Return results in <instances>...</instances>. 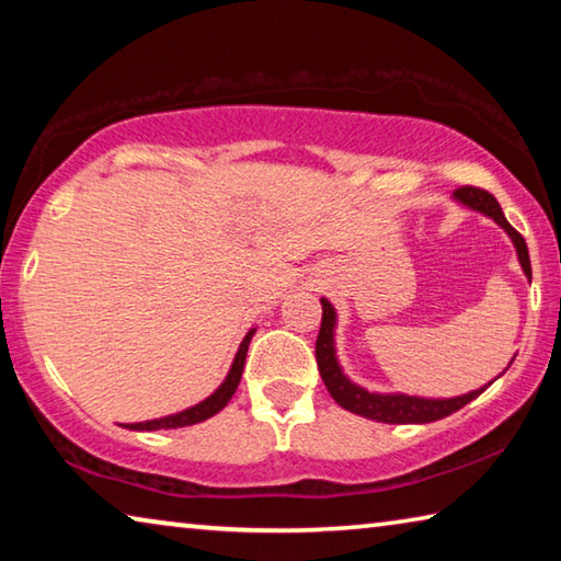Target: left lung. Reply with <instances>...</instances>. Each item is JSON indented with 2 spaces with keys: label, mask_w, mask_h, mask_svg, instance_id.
I'll return each instance as SVG.
<instances>
[{
  "label": "left lung",
  "mask_w": 561,
  "mask_h": 561,
  "mask_svg": "<svg viewBox=\"0 0 561 561\" xmlns=\"http://www.w3.org/2000/svg\"><path fill=\"white\" fill-rule=\"evenodd\" d=\"M455 201L472 207L482 215H488L495 220L502 230L510 234L512 244L517 250V260L525 270L527 279H531V264H529V252H527V242L515 227H512L505 215H502L500 203L492 197L488 190L482 187H472L465 185L455 190ZM321 329L317 336V366L319 374L324 378L327 391L331 393V398L346 411L371 417V421L378 423H433L440 421V417L450 415L455 411H460L462 405H468L470 401H474L488 386L478 388V391H470L458 398H417V396H405V393H368L366 388H360L356 383H351L348 378L341 371L339 360H336V348H334V329H336V311L327 299H321ZM515 360V358H512Z\"/></svg>",
  "instance_id": "1"
}]
</instances>
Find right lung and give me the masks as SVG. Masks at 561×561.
<instances>
[{
	"label": "right lung",
	"mask_w": 561,
	"mask_h": 561,
	"mask_svg": "<svg viewBox=\"0 0 561 561\" xmlns=\"http://www.w3.org/2000/svg\"><path fill=\"white\" fill-rule=\"evenodd\" d=\"M254 329H250V334L242 339L240 351H237V356L232 360V368L227 378L222 381V386L217 388L213 396H207L203 403H197L193 408H185V411L173 413V415H165V417H156V421H146V423H126L123 428H130V431H163V428H185V425H195L201 421H207V417L220 413L222 408L230 403V398L234 396L237 386H240V378L244 371V358H247V348H250V341H252Z\"/></svg>",
	"instance_id": "1"
}]
</instances>
